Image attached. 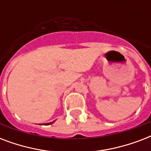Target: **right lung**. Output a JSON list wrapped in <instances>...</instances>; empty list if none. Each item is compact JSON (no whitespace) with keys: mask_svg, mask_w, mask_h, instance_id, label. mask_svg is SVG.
<instances>
[{"mask_svg":"<svg viewBox=\"0 0 151 151\" xmlns=\"http://www.w3.org/2000/svg\"><path fill=\"white\" fill-rule=\"evenodd\" d=\"M54 122H55V121H54ZM50 122V123H47V124H45V125H47V124H48H48H52V123H53V122Z\"/></svg>","mask_w":151,"mask_h":151,"instance_id":"1","label":"right lung"}]
</instances>
